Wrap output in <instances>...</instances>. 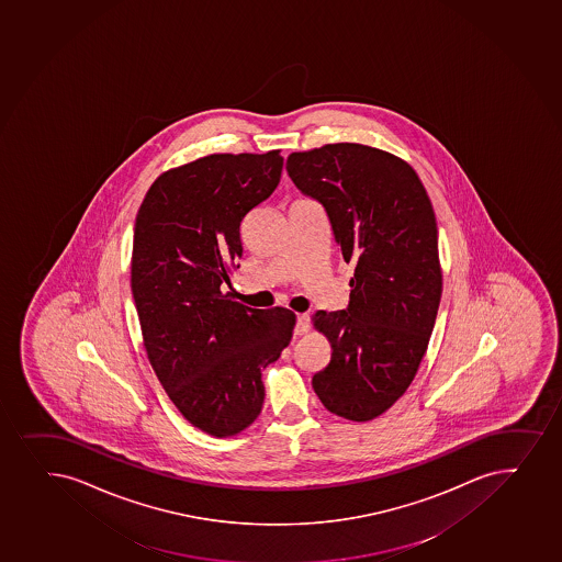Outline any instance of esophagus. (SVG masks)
I'll return each instance as SVG.
<instances>
[{
    "mask_svg": "<svg viewBox=\"0 0 562 562\" xmlns=\"http://www.w3.org/2000/svg\"><path fill=\"white\" fill-rule=\"evenodd\" d=\"M310 327L308 314H296L295 335H303Z\"/></svg>",
    "mask_w": 562,
    "mask_h": 562,
    "instance_id": "esophagus-1",
    "label": "esophagus"
}]
</instances>
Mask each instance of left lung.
<instances>
[{
  "instance_id": "left-lung-1",
  "label": "left lung",
  "mask_w": 562,
  "mask_h": 562,
  "mask_svg": "<svg viewBox=\"0 0 562 562\" xmlns=\"http://www.w3.org/2000/svg\"><path fill=\"white\" fill-rule=\"evenodd\" d=\"M285 170L355 263L349 306L312 316L333 349L312 386L330 413L368 423L404 396L428 349L442 293L436 213L416 171L375 147L291 153Z\"/></svg>"
}]
</instances>
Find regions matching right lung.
Listing matches in <instances>:
<instances>
[{
  "label": "right lung",
  "mask_w": 562,
  "mask_h": 562,
  "mask_svg": "<svg viewBox=\"0 0 562 562\" xmlns=\"http://www.w3.org/2000/svg\"><path fill=\"white\" fill-rule=\"evenodd\" d=\"M280 151L213 153L160 173L134 224L131 288L147 359L179 413L213 437L258 418L261 370L290 344L291 310L222 291L243 256L240 222L280 183Z\"/></svg>",
  "instance_id": "add662e5"
}]
</instances>
